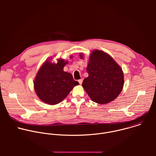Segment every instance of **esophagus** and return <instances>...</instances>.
I'll list each match as a JSON object with an SVG mask.
<instances>
[{
    "label": "esophagus",
    "instance_id": "1",
    "mask_svg": "<svg viewBox=\"0 0 156 156\" xmlns=\"http://www.w3.org/2000/svg\"><path fill=\"white\" fill-rule=\"evenodd\" d=\"M78 82H79L80 84H82V83H83V79H80V80H78Z\"/></svg>",
    "mask_w": 156,
    "mask_h": 156
}]
</instances>
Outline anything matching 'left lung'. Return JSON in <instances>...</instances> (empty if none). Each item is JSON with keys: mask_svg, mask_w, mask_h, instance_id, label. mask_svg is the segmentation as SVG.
Wrapping results in <instances>:
<instances>
[{"mask_svg": "<svg viewBox=\"0 0 156 156\" xmlns=\"http://www.w3.org/2000/svg\"><path fill=\"white\" fill-rule=\"evenodd\" d=\"M83 54H80L83 58ZM89 76L82 84L91 100L100 104L113 101L121 93L124 84L120 66L107 53L95 49L89 58L86 68Z\"/></svg>", "mask_w": 156, "mask_h": 156, "instance_id": "1", "label": "left lung"}]
</instances>
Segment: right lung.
<instances>
[{
  "label": "right lung",
  "mask_w": 156,
  "mask_h": 156,
  "mask_svg": "<svg viewBox=\"0 0 156 156\" xmlns=\"http://www.w3.org/2000/svg\"><path fill=\"white\" fill-rule=\"evenodd\" d=\"M57 60V63H54L50 59L46 60L34 80V89L37 97L44 103L52 105L61 102L74 86L79 84L71 73L63 71L69 62L62 58Z\"/></svg>",
  "instance_id": "1"
}]
</instances>
